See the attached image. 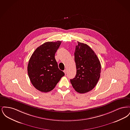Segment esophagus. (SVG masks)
<instances>
[{"label": "esophagus", "mask_w": 130, "mask_h": 130, "mask_svg": "<svg viewBox=\"0 0 130 130\" xmlns=\"http://www.w3.org/2000/svg\"><path fill=\"white\" fill-rule=\"evenodd\" d=\"M64 73H65V74H67V70L65 69V70H64Z\"/></svg>", "instance_id": "esophagus-1"}]
</instances>
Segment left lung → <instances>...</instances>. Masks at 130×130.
Here are the masks:
<instances>
[{
  "instance_id": "8db88e82",
  "label": "left lung",
  "mask_w": 130,
  "mask_h": 130,
  "mask_svg": "<svg viewBox=\"0 0 130 130\" xmlns=\"http://www.w3.org/2000/svg\"><path fill=\"white\" fill-rule=\"evenodd\" d=\"M76 74L70 79L74 90L80 93H87L96 85L99 81L101 64L95 53L86 44L78 42L74 52Z\"/></svg>"
}]
</instances>
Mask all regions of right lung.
Listing matches in <instances>:
<instances>
[{"instance_id": "add662e5", "label": "right lung", "mask_w": 130, "mask_h": 130, "mask_svg": "<svg viewBox=\"0 0 130 130\" xmlns=\"http://www.w3.org/2000/svg\"><path fill=\"white\" fill-rule=\"evenodd\" d=\"M61 41L47 42L37 47L30 57L28 74L32 85L39 91L53 90L65 74L58 67L55 57Z\"/></svg>"}]
</instances>
